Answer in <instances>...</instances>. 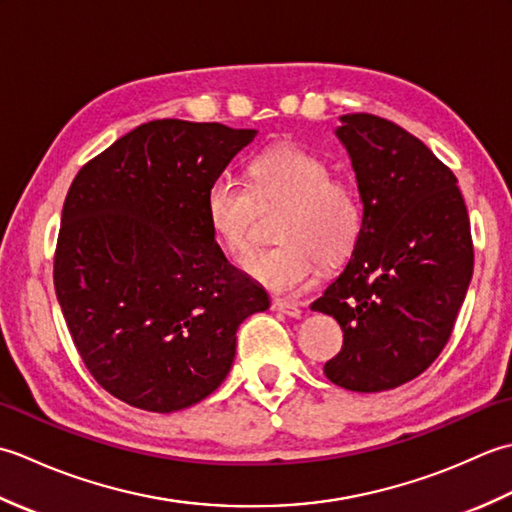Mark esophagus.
Wrapping results in <instances>:
<instances>
[{
  "label": "esophagus",
  "instance_id": "34e87169",
  "mask_svg": "<svg viewBox=\"0 0 512 512\" xmlns=\"http://www.w3.org/2000/svg\"><path fill=\"white\" fill-rule=\"evenodd\" d=\"M273 310L286 314V317H292V319H299L301 317V308L297 306V303L292 301H284V299H275L273 301Z\"/></svg>",
  "mask_w": 512,
  "mask_h": 512
}]
</instances>
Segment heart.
<instances>
[{
	"label": "heart",
	"mask_w": 512,
	"mask_h": 512,
	"mask_svg": "<svg viewBox=\"0 0 512 512\" xmlns=\"http://www.w3.org/2000/svg\"><path fill=\"white\" fill-rule=\"evenodd\" d=\"M250 189L231 173L215 176L204 191V215L228 255L244 257L253 244L255 204H284L275 248L246 259L255 284L277 295L308 288L319 262L334 266L356 248L363 233V204L328 162L297 145L266 149L248 162Z\"/></svg>",
	"instance_id": "1"
}]
</instances>
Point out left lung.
<instances>
[{
	"label": "left lung",
	"instance_id": "obj_1",
	"mask_svg": "<svg viewBox=\"0 0 512 512\" xmlns=\"http://www.w3.org/2000/svg\"><path fill=\"white\" fill-rule=\"evenodd\" d=\"M341 123L363 233L312 310L343 330L325 376L372 394L409 383L444 350L473 277V239L458 178L422 140L374 114Z\"/></svg>",
	"mask_w": 512,
	"mask_h": 512
}]
</instances>
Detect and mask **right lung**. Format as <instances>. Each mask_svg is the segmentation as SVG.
Here are the masks:
<instances>
[{"label":"right lung","instance_id":"add662e5","mask_svg":"<svg viewBox=\"0 0 512 512\" xmlns=\"http://www.w3.org/2000/svg\"><path fill=\"white\" fill-rule=\"evenodd\" d=\"M255 129L162 118L92 158L65 195L54 290L85 367L136 409L171 413L222 385L262 286L224 257L204 191Z\"/></svg>","mask_w":512,"mask_h":512}]
</instances>
